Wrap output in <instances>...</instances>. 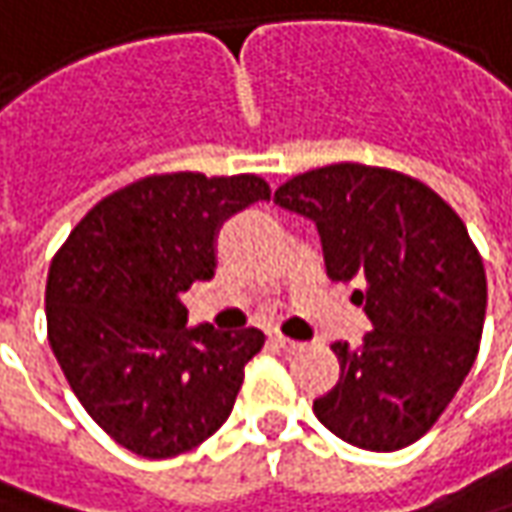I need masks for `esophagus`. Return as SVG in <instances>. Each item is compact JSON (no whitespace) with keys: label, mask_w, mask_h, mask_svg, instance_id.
<instances>
[{"label":"esophagus","mask_w":512,"mask_h":512,"mask_svg":"<svg viewBox=\"0 0 512 512\" xmlns=\"http://www.w3.org/2000/svg\"><path fill=\"white\" fill-rule=\"evenodd\" d=\"M274 342L280 344L285 353H300V350H305V344L294 342V339H288V336H283V333H277V336H274Z\"/></svg>","instance_id":"esophagus-1"}]
</instances>
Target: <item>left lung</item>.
<instances>
[{
	"instance_id": "obj_1",
	"label": "left lung",
	"mask_w": 512,
	"mask_h": 512,
	"mask_svg": "<svg viewBox=\"0 0 512 512\" xmlns=\"http://www.w3.org/2000/svg\"><path fill=\"white\" fill-rule=\"evenodd\" d=\"M274 204L314 221L328 277L361 280L373 322L356 350L333 344L342 373L314 415L350 446H412L479 353L488 280L462 218L412 176L358 162L300 173Z\"/></svg>"
}]
</instances>
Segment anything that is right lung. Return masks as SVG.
<instances>
[{
  "mask_svg": "<svg viewBox=\"0 0 512 512\" xmlns=\"http://www.w3.org/2000/svg\"><path fill=\"white\" fill-rule=\"evenodd\" d=\"M269 198L255 173L145 176L97 201L52 257L50 347L114 443L168 460L224 426L266 336L184 328L179 294L215 274V235L229 215Z\"/></svg>",
  "mask_w": 512,
  "mask_h": 512,
  "instance_id": "obj_1",
  "label": "right lung"
}]
</instances>
